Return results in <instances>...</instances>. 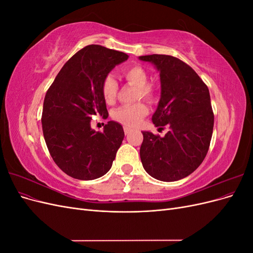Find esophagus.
<instances>
[{
    "instance_id": "1",
    "label": "esophagus",
    "mask_w": 253,
    "mask_h": 253,
    "mask_svg": "<svg viewBox=\"0 0 253 253\" xmlns=\"http://www.w3.org/2000/svg\"><path fill=\"white\" fill-rule=\"evenodd\" d=\"M124 129H125V134H126V135H128V133L131 132V129H129V128H128V127H126V126H125V128H124Z\"/></svg>"
}]
</instances>
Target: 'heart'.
<instances>
[{"label":"heart","mask_w":253,"mask_h":253,"mask_svg":"<svg viewBox=\"0 0 253 253\" xmlns=\"http://www.w3.org/2000/svg\"><path fill=\"white\" fill-rule=\"evenodd\" d=\"M124 77L129 82L138 87L139 93L138 98L151 99L153 98V91L149 84L148 74L140 66H129L124 70ZM118 85L116 80L113 76H106L102 83V96L105 102L112 103L115 100L117 94ZM148 114V108L143 103H136L133 105H124L120 106L113 113V118L120 122L121 125L126 126H136L139 124L141 118Z\"/></svg>","instance_id":"obj_1"}]
</instances>
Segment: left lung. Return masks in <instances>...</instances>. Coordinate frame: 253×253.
Masks as SVG:
<instances>
[{"label":"left lung","mask_w":253,"mask_h":253,"mask_svg":"<svg viewBox=\"0 0 253 253\" xmlns=\"http://www.w3.org/2000/svg\"><path fill=\"white\" fill-rule=\"evenodd\" d=\"M139 60L159 72L160 99L153 124L169 126L164 137L142 132L143 169L158 180H179L201 166L209 150L214 125L209 89L193 68L177 58L148 55Z\"/></svg>","instance_id":"obj_1"}]
</instances>
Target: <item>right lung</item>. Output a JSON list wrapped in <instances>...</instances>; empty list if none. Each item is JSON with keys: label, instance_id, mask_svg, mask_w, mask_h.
Masks as SVG:
<instances>
[{"label": "right lung", "instance_id": "obj_1", "mask_svg": "<svg viewBox=\"0 0 253 253\" xmlns=\"http://www.w3.org/2000/svg\"><path fill=\"white\" fill-rule=\"evenodd\" d=\"M125 52L87 45L67 61L44 98L42 128L56 165L71 177L91 180L112 168L125 132L109 121L103 132L90 127L93 115L108 118L102 83L113 68L125 62Z\"/></svg>", "mask_w": 253, "mask_h": 253}]
</instances>
